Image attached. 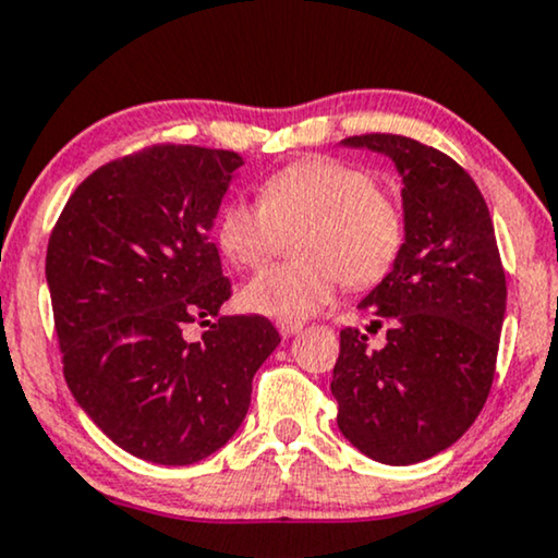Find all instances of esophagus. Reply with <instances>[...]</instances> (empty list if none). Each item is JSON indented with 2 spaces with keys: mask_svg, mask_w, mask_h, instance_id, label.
Returning <instances> with one entry per match:
<instances>
[{
  "mask_svg": "<svg viewBox=\"0 0 558 558\" xmlns=\"http://www.w3.org/2000/svg\"><path fill=\"white\" fill-rule=\"evenodd\" d=\"M301 329H303L301 322H278V331H280V335H283V337L299 335Z\"/></svg>",
  "mask_w": 558,
  "mask_h": 558,
  "instance_id": "1",
  "label": "esophagus"
}]
</instances>
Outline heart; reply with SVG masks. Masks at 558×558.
I'll return each instance as SVG.
<instances>
[{"label":"heart","mask_w":558,"mask_h":558,"mask_svg":"<svg viewBox=\"0 0 558 558\" xmlns=\"http://www.w3.org/2000/svg\"><path fill=\"white\" fill-rule=\"evenodd\" d=\"M259 201H229L216 223L218 246L236 267H263L293 236L291 265L270 267L242 288L246 312L303 322L350 288L380 283L404 246V214L371 169L314 157L259 185Z\"/></svg>","instance_id":"obj_1"}]
</instances>
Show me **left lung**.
<instances>
[{
  "label": "left lung",
  "instance_id": "8db88e82",
  "mask_svg": "<svg viewBox=\"0 0 558 558\" xmlns=\"http://www.w3.org/2000/svg\"><path fill=\"white\" fill-rule=\"evenodd\" d=\"M389 157L401 178L404 246L357 306L389 324L386 344L340 331L331 393L337 427L389 466L453 446L489 397L505 322V270L476 182L448 154L393 133L340 141Z\"/></svg>",
  "mask_w": 558,
  "mask_h": 558
}]
</instances>
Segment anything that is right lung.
<instances>
[{"instance_id": "1", "label": "right lung", "mask_w": 558, "mask_h": 558, "mask_svg": "<svg viewBox=\"0 0 558 558\" xmlns=\"http://www.w3.org/2000/svg\"><path fill=\"white\" fill-rule=\"evenodd\" d=\"M244 159L151 146L92 172L46 255L63 376L87 417L131 456L190 466L246 417L252 378L280 344L265 316H221L231 283L210 229ZM208 323L187 343V323Z\"/></svg>"}]
</instances>
